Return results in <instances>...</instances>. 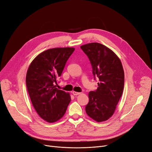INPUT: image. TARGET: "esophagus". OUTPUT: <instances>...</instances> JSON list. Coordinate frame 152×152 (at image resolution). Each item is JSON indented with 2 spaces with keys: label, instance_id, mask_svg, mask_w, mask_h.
Masks as SVG:
<instances>
[{
  "label": "esophagus",
  "instance_id": "obj_1",
  "mask_svg": "<svg viewBox=\"0 0 152 152\" xmlns=\"http://www.w3.org/2000/svg\"><path fill=\"white\" fill-rule=\"evenodd\" d=\"M72 93L74 96H77V95H79V94H81L80 92H76V91H72Z\"/></svg>",
  "mask_w": 152,
  "mask_h": 152
}]
</instances>
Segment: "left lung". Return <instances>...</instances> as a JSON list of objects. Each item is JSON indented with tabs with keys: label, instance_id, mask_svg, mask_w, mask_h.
I'll return each mask as SVG.
<instances>
[{
	"label": "left lung",
	"instance_id": "obj_1",
	"mask_svg": "<svg viewBox=\"0 0 152 152\" xmlns=\"http://www.w3.org/2000/svg\"><path fill=\"white\" fill-rule=\"evenodd\" d=\"M81 50L91 62L98 88L89 92L87 114L94 121H107L113 115L122 96L124 86V72L120 59L105 46L99 43L82 45Z\"/></svg>",
	"mask_w": 152,
	"mask_h": 152
}]
</instances>
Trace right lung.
<instances>
[{"mask_svg":"<svg viewBox=\"0 0 152 152\" xmlns=\"http://www.w3.org/2000/svg\"><path fill=\"white\" fill-rule=\"evenodd\" d=\"M74 48H55L38 55L30 64L26 85L31 103L43 120L52 123L60 120L71 101L68 92L56 88L66 63Z\"/></svg>","mask_w":152,"mask_h":152,"instance_id":"right-lung-1","label":"right lung"}]
</instances>
